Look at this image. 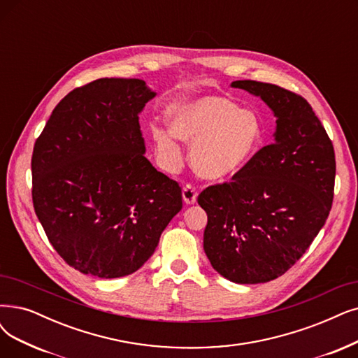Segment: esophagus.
Segmentation results:
<instances>
[{
  "label": "esophagus",
  "mask_w": 358,
  "mask_h": 358,
  "mask_svg": "<svg viewBox=\"0 0 358 358\" xmlns=\"http://www.w3.org/2000/svg\"><path fill=\"white\" fill-rule=\"evenodd\" d=\"M196 195H198V192H196V188L194 187V185H191V183L185 185L183 191H182V196H183L185 203H187V204L196 203Z\"/></svg>",
  "instance_id": "obj_1"
}]
</instances>
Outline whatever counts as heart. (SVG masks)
<instances>
[{
    "mask_svg": "<svg viewBox=\"0 0 358 358\" xmlns=\"http://www.w3.org/2000/svg\"><path fill=\"white\" fill-rule=\"evenodd\" d=\"M171 131L194 142L191 163L196 173L210 180H223L244 170L259 151L263 126L257 114L224 96H204L179 107L170 119ZM155 145L169 164H178L180 145L163 129L152 132Z\"/></svg>",
    "mask_w": 358,
    "mask_h": 358,
    "instance_id": "heart-1",
    "label": "heart"
}]
</instances>
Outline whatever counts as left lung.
Masks as SVG:
<instances>
[{
	"instance_id": "left-lung-1",
	"label": "left lung",
	"mask_w": 358,
	"mask_h": 358,
	"mask_svg": "<svg viewBox=\"0 0 358 358\" xmlns=\"http://www.w3.org/2000/svg\"><path fill=\"white\" fill-rule=\"evenodd\" d=\"M273 110L276 134L229 182L198 195L207 213L204 251L236 283L282 276L308 250L334 201L335 151L307 99L273 83L232 82Z\"/></svg>"
}]
</instances>
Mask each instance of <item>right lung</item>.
Listing matches in <instances>:
<instances>
[{"mask_svg":"<svg viewBox=\"0 0 358 358\" xmlns=\"http://www.w3.org/2000/svg\"><path fill=\"white\" fill-rule=\"evenodd\" d=\"M154 95L141 79H96L69 92L35 141V213L85 275L134 273L182 208L179 183L144 157L138 114Z\"/></svg>","mask_w":358,"mask_h":358,"instance_id":"obj_1","label":"right lung"}]
</instances>
